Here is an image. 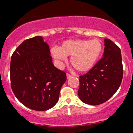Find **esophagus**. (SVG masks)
I'll return each mask as SVG.
<instances>
[{
    "label": "esophagus",
    "mask_w": 133,
    "mask_h": 133,
    "mask_svg": "<svg viewBox=\"0 0 133 133\" xmlns=\"http://www.w3.org/2000/svg\"><path fill=\"white\" fill-rule=\"evenodd\" d=\"M67 78H68V79H69V78H71V74H68H68H67Z\"/></svg>",
    "instance_id": "obj_1"
}]
</instances>
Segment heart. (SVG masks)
Here are the masks:
<instances>
[{"mask_svg":"<svg viewBox=\"0 0 133 133\" xmlns=\"http://www.w3.org/2000/svg\"><path fill=\"white\" fill-rule=\"evenodd\" d=\"M103 51V45L98 40H67L59 48L53 47L52 56L59 61H65L71 56L72 66L79 72L89 71L94 66Z\"/></svg>","mask_w":133,"mask_h":133,"instance_id":"heart-1","label":"heart"}]
</instances>
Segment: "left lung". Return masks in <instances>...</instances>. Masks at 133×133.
Here are the masks:
<instances>
[{"mask_svg":"<svg viewBox=\"0 0 133 133\" xmlns=\"http://www.w3.org/2000/svg\"><path fill=\"white\" fill-rule=\"evenodd\" d=\"M103 57L86 74L79 76L78 96L84 103L101 104L115 94L123 76L121 52L110 39H104Z\"/></svg>","mask_w":133,"mask_h":133,"instance_id":"1","label":"left lung"}]
</instances>
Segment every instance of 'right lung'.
<instances>
[{
    "label": "right lung",
    "instance_id": "add662e5",
    "mask_svg": "<svg viewBox=\"0 0 133 133\" xmlns=\"http://www.w3.org/2000/svg\"><path fill=\"white\" fill-rule=\"evenodd\" d=\"M49 47L41 36L26 39L11 56V88L18 100L35 111H46L56 105L66 81L65 72L52 64Z\"/></svg>",
    "mask_w": 133,
    "mask_h": 133
}]
</instances>
